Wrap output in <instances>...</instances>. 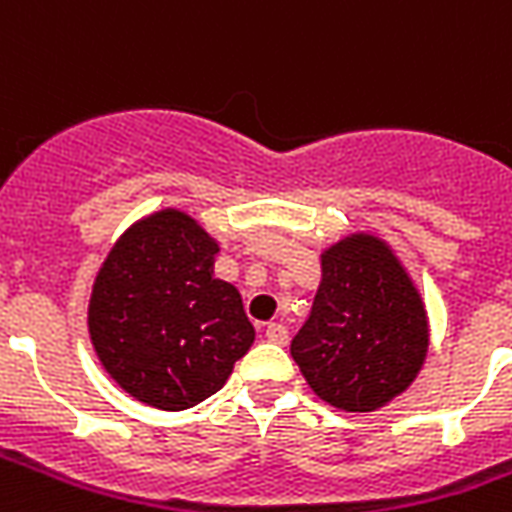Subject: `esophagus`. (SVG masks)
<instances>
[{"label":"esophagus","mask_w":512,"mask_h":512,"mask_svg":"<svg viewBox=\"0 0 512 512\" xmlns=\"http://www.w3.org/2000/svg\"><path fill=\"white\" fill-rule=\"evenodd\" d=\"M266 340H268V343L285 345V343H288V329H285L282 323H268V326H266Z\"/></svg>","instance_id":"esophagus-1"}]
</instances>
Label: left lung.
Listing matches in <instances>:
<instances>
[{
	"instance_id": "obj_1",
	"label": "left lung",
	"mask_w": 512,
	"mask_h": 512,
	"mask_svg": "<svg viewBox=\"0 0 512 512\" xmlns=\"http://www.w3.org/2000/svg\"><path fill=\"white\" fill-rule=\"evenodd\" d=\"M430 318L392 244L351 230L321 252V285L290 356L315 395L362 414L392 403L428 359Z\"/></svg>"
}]
</instances>
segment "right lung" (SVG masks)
<instances>
[{"label": "right lung", "mask_w": 512, "mask_h": 512, "mask_svg": "<svg viewBox=\"0 0 512 512\" xmlns=\"http://www.w3.org/2000/svg\"><path fill=\"white\" fill-rule=\"evenodd\" d=\"M219 241L189 211L136 219L98 268L87 304L90 343L126 395L186 411L219 392L255 343L233 282L216 277Z\"/></svg>", "instance_id": "add662e5"}]
</instances>
